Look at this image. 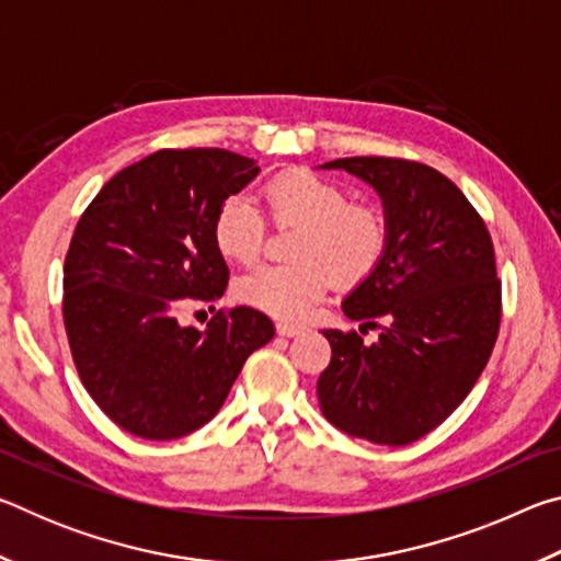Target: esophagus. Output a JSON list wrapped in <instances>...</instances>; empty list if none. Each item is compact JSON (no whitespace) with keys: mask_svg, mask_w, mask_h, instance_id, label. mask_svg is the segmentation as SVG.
Segmentation results:
<instances>
[{"mask_svg":"<svg viewBox=\"0 0 561 561\" xmlns=\"http://www.w3.org/2000/svg\"><path fill=\"white\" fill-rule=\"evenodd\" d=\"M301 331H304L301 324H291V321H277L279 336H297V334H301Z\"/></svg>","mask_w":561,"mask_h":561,"instance_id":"1","label":"esophagus"}]
</instances>
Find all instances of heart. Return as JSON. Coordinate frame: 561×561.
<instances>
[{"label":"heart","instance_id":"b5f03b06","mask_svg":"<svg viewBox=\"0 0 561 561\" xmlns=\"http://www.w3.org/2000/svg\"><path fill=\"white\" fill-rule=\"evenodd\" d=\"M274 225H297L291 262L262 264L237 279L247 307L279 319H301L324 297L331 279L354 287L371 277L388 252V220L374 203L351 201L348 190L311 170H284L260 190ZM262 213L247 197H230L213 220V242L225 260L252 264L264 244Z\"/></svg>","mask_w":561,"mask_h":561}]
</instances>
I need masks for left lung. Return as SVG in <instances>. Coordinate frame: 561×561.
<instances>
[{"mask_svg":"<svg viewBox=\"0 0 561 561\" xmlns=\"http://www.w3.org/2000/svg\"><path fill=\"white\" fill-rule=\"evenodd\" d=\"M324 168L378 190L391 237L378 270L344 301L348 319L381 336L364 344L354 329L324 331L321 413L354 438L398 448L438 428L488 366L502 319L495 244L458 185L431 165L358 156Z\"/></svg>","mask_w":561,"mask_h":561,"instance_id":"8db88e82","label":"left lung"}]
</instances>
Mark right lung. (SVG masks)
I'll list each match as a JSON object with an SVG mask.
<instances>
[{
    "label": "right lung",
    "instance_id": "add662e5",
    "mask_svg": "<svg viewBox=\"0 0 561 561\" xmlns=\"http://www.w3.org/2000/svg\"><path fill=\"white\" fill-rule=\"evenodd\" d=\"M257 173L252 158L222 148H163L113 175L76 225L61 304L71 358L130 435L173 440L201 428L274 336L272 319L250 307L217 309L203 331L178 321L225 294L213 220Z\"/></svg>",
    "mask_w": 561,
    "mask_h": 561
}]
</instances>
